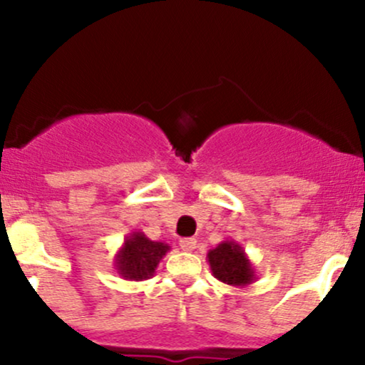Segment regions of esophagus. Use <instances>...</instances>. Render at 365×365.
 Returning <instances> with one entry per match:
<instances>
[{
    "label": "esophagus",
    "instance_id": "esophagus-1",
    "mask_svg": "<svg viewBox=\"0 0 365 365\" xmlns=\"http://www.w3.org/2000/svg\"><path fill=\"white\" fill-rule=\"evenodd\" d=\"M195 245H197L195 238H182V240H180V249L185 250V252H190V250H194Z\"/></svg>",
    "mask_w": 365,
    "mask_h": 365
}]
</instances>
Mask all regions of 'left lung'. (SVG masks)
Listing matches in <instances>:
<instances>
[{
  "label": "left lung",
  "mask_w": 365,
  "mask_h": 365,
  "mask_svg": "<svg viewBox=\"0 0 365 365\" xmlns=\"http://www.w3.org/2000/svg\"><path fill=\"white\" fill-rule=\"evenodd\" d=\"M207 262L216 279L244 288L255 282V269L249 255L235 240H223L207 252Z\"/></svg>",
  "instance_id": "8db88e82"
}]
</instances>
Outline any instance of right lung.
<instances>
[{
  "label": "right lung",
  "mask_w": 365,
  "mask_h": 365,
  "mask_svg": "<svg viewBox=\"0 0 365 365\" xmlns=\"http://www.w3.org/2000/svg\"><path fill=\"white\" fill-rule=\"evenodd\" d=\"M166 252H170L168 244L149 240L142 232H132L115 255V269L128 282H144L156 273Z\"/></svg>",
  "instance_id": "right-lung-1"
}]
</instances>
